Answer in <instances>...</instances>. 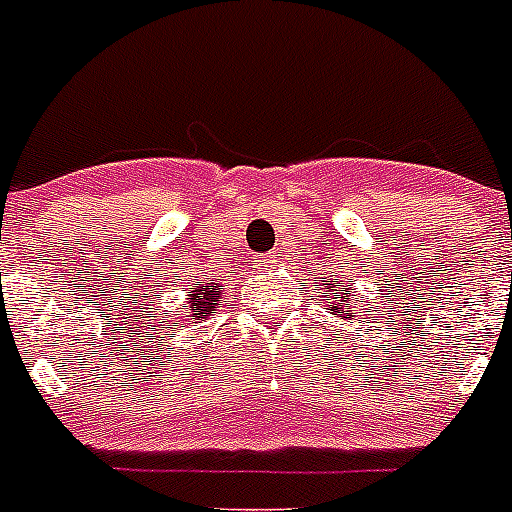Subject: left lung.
I'll return each mask as SVG.
<instances>
[{
	"instance_id": "1",
	"label": "left lung",
	"mask_w": 512,
	"mask_h": 512,
	"mask_svg": "<svg viewBox=\"0 0 512 512\" xmlns=\"http://www.w3.org/2000/svg\"><path fill=\"white\" fill-rule=\"evenodd\" d=\"M334 292L336 294H339V289H334ZM342 292H344V289H342ZM336 299V297H334ZM339 302H347V299H339ZM336 313H342V315H339V318H352V310H350V307H334V315Z\"/></svg>"
}]
</instances>
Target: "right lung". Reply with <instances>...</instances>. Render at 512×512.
<instances>
[{
  "label": "right lung",
  "mask_w": 512,
  "mask_h": 512,
  "mask_svg": "<svg viewBox=\"0 0 512 512\" xmlns=\"http://www.w3.org/2000/svg\"><path fill=\"white\" fill-rule=\"evenodd\" d=\"M194 292L197 294H191L189 297V302H191L189 318H194V321H202V318H207V315H210V310L218 305V297H213V289H205V281H197V289H194Z\"/></svg>",
  "instance_id": "1"
}]
</instances>
